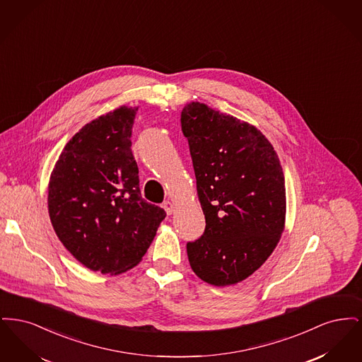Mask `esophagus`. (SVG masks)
<instances>
[{
	"mask_svg": "<svg viewBox=\"0 0 362 362\" xmlns=\"http://www.w3.org/2000/svg\"><path fill=\"white\" fill-rule=\"evenodd\" d=\"M163 207H164V210L167 211V214L168 216H171L173 213V202H170V201H165L164 204H163Z\"/></svg>",
	"mask_w": 362,
	"mask_h": 362,
	"instance_id": "34e87169",
	"label": "esophagus"
}]
</instances>
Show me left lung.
Returning <instances> with one entry per match:
<instances>
[{
  "instance_id": "obj_1",
  "label": "left lung",
  "mask_w": 362,
  "mask_h": 362,
  "mask_svg": "<svg viewBox=\"0 0 362 362\" xmlns=\"http://www.w3.org/2000/svg\"><path fill=\"white\" fill-rule=\"evenodd\" d=\"M205 214L204 235L187 243L194 273L226 286L257 272L285 226V177L273 145L257 127L187 104L180 115Z\"/></svg>"
}]
</instances>
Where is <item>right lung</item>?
I'll list each match as a JSON object with an SVG mask.
<instances>
[{
	"instance_id": "right-lung-1",
	"label": "right lung",
	"mask_w": 362,
	"mask_h": 362,
	"mask_svg": "<svg viewBox=\"0 0 362 362\" xmlns=\"http://www.w3.org/2000/svg\"><path fill=\"white\" fill-rule=\"evenodd\" d=\"M138 107H119L70 139L49 183V214L58 239L86 267L119 274L145 255L165 218L141 197L132 152Z\"/></svg>"
}]
</instances>
